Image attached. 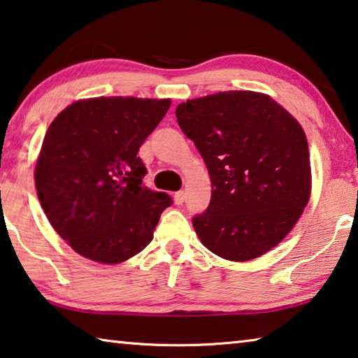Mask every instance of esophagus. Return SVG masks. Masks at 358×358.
<instances>
[{
	"instance_id": "1",
	"label": "esophagus",
	"mask_w": 358,
	"mask_h": 358,
	"mask_svg": "<svg viewBox=\"0 0 358 358\" xmlns=\"http://www.w3.org/2000/svg\"><path fill=\"white\" fill-rule=\"evenodd\" d=\"M185 201V192L184 190H179L174 193V203L176 204H182Z\"/></svg>"
}]
</instances>
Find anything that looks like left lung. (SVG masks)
I'll list each match as a JSON object with an SVG mask.
<instances>
[{"mask_svg": "<svg viewBox=\"0 0 358 358\" xmlns=\"http://www.w3.org/2000/svg\"><path fill=\"white\" fill-rule=\"evenodd\" d=\"M213 184L208 209L193 228L215 255L257 259L294 228L311 193V163L301 125L273 98L220 92L176 108Z\"/></svg>", "mask_w": 358, "mask_h": 358, "instance_id": "1", "label": "left lung"}]
</instances>
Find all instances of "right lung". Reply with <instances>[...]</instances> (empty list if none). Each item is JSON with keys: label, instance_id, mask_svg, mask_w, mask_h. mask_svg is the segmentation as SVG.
<instances>
[{"label": "right lung", "instance_id": "1", "mask_svg": "<svg viewBox=\"0 0 358 358\" xmlns=\"http://www.w3.org/2000/svg\"><path fill=\"white\" fill-rule=\"evenodd\" d=\"M171 99L99 96L62 110L36 163L38 198L50 225L85 259L115 265L154 238L171 196L144 185L138 157Z\"/></svg>", "mask_w": 358, "mask_h": 358}]
</instances>
